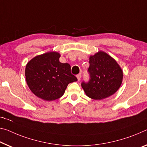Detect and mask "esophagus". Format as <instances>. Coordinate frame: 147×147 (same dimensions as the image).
<instances>
[{"label": "esophagus", "mask_w": 147, "mask_h": 147, "mask_svg": "<svg viewBox=\"0 0 147 147\" xmlns=\"http://www.w3.org/2000/svg\"><path fill=\"white\" fill-rule=\"evenodd\" d=\"M76 77H77V78H78V81H80V80H81V74H78V75L76 76Z\"/></svg>", "instance_id": "34e87169"}]
</instances>
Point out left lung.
Returning <instances> with one entry per match:
<instances>
[{
    "label": "left lung",
    "instance_id": "obj_1",
    "mask_svg": "<svg viewBox=\"0 0 147 147\" xmlns=\"http://www.w3.org/2000/svg\"><path fill=\"white\" fill-rule=\"evenodd\" d=\"M89 80L83 81L81 87L89 98L101 100L112 95L121 86L123 71L114 58L105 52L89 58Z\"/></svg>",
    "mask_w": 147,
    "mask_h": 147
}]
</instances>
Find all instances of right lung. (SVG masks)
Returning <instances> with one entry per match:
<instances>
[{"label": "right lung", "mask_w": 147, "mask_h": 147, "mask_svg": "<svg viewBox=\"0 0 147 147\" xmlns=\"http://www.w3.org/2000/svg\"><path fill=\"white\" fill-rule=\"evenodd\" d=\"M60 54L50 52L35 56L27 64L26 79L29 89L45 100H55L64 94L69 83L78 81L71 66L59 61Z\"/></svg>", "instance_id": "add662e5"}]
</instances>
